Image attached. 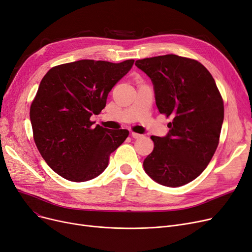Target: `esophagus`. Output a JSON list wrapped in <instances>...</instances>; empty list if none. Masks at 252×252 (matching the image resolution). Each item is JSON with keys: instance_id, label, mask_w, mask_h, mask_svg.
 Segmentation results:
<instances>
[{"instance_id": "obj_1", "label": "esophagus", "mask_w": 252, "mask_h": 252, "mask_svg": "<svg viewBox=\"0 0 252 252\" xmlns=\"http://www.w3.org/2000/svg\"><path fill=\"white\" fill-rule=\"evenodd\" d=\"M130 136H132V138H134V139H140V138L143 137V135H140V134H137V133H132V134H130Z\"/></svg>"}]
</instances>
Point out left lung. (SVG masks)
Returning a JSON list of instances; mask_svg holds the SVG:
<instances>
[{"label": "left lung", "instance_id": "obj_1", "mask_svg": "<svg viewBox=\"0 0 252 252\" xmlns=\"http://www.w3.org/2000/svg\"><path fill=\"white\" fill-rule=\"evenodd\" d=\"M135 64L150 78L159 113L173 118L165 137H150L155 147L144 170L158 184L182 187L205 170L218 146L222 97L212 75L194 60L166 54Z\"/></svg>", "mask_w": 252, "mask_h": 252}]
</instances>
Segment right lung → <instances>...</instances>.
Here are the masks:
<instances>
[{"instance_id":"obj_1","label":"right lung","mask_w":252,"mask_h":252,"mask_svg":"<svg viewBox=\"0 0 252 252\" xmlns=\"http://www.w3.org/2000/svg\"><path fill=\"white\" fill-rule=\"evenodd\" d=\"M134 62L81 60L53 67L41 80L30 110L34 140L63 178L83 182L97 177L128 136L126 129L94 126L91 117L105 108L108 94Z\"/></svg>"}]
</instances>
